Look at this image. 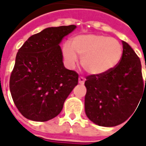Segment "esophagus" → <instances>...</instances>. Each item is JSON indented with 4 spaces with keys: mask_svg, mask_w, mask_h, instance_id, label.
Segmentation results:
<instances>
[{
    "mask_svg": "<svg viewBox=\"0 0 146 146\" xmlns=\"http://www.w3.org/2000/svg\"><path fill=\"white\" fill-rule=\"evenodd\" d=\"M78 80H79V84H84V81H85V79H84L83 76H80Z\"/></svg>",
    "mask_w": 146,
    "mask_h": 146,
    "instance_id": "obj_1",
    "label": "esophagus"
}]
</instances>
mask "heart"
<instances>
[{"mask_svg": "<svg viewBox=\"0 0 146 146\" xmlns=\"http://www.w3.org/2000/svg\"><path fill=\"white\" fill-rule=\"evenodd\" d=\"M122 47L116 39L98 34H83L65 43L62 54L71 68L81 57L80 63L87 73L101 75L113 70L122 57Z\"/></svg>", "mask_w": 146, "mask_h": 146, "instance_id": "obj_1", "label": "heart"}]
</instances>
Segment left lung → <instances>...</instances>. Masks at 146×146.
Returning <instances> with one entry per match:
<instances>
[{
  "instance_id": "1",
  "label": "left lung",
  "mask_w": 146,
  "mask_h": 146,
  "mask_svg": "<svg viewBox=\"0 0 146 146\" xmlns=\"http://www.w3.org/2000/svg\"><path fill=\"white\" fill-rule=\"evenodd\" d=\"M122 44V57L113 70L86 77L85 113L98 126L114 127L126 121L145 92L141 61L127 43Z\"/></svg>"
}]
</instances>
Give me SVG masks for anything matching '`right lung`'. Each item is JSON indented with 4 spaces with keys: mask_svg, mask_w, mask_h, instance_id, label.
Returning a JSON list of instances; mask_svg holds the SVG:
<instances>
[{
    "mask_svg": "<svg viewBox=\"0 0 146 146\" xmlns=\"http://www.w3.org/2000/svg\"><path fill=\"white\" fill-rule=\"evenodd\" d=\"M76 27L46 28L19 49L9 88L15 106L27 119L40 122L53 119L77 85L78 74L64 66L59 46Z\"/></svg>",
    "mask_w": 146,
    "mask_h": 146,
    "instance_id": "1",
    "label": "right lung"
}]
</instances>
